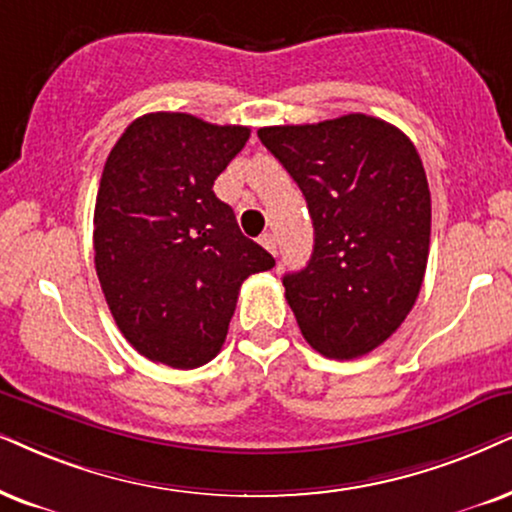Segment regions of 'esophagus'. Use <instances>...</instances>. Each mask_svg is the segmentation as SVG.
I'll use <instances>...</instances> for the list:
<instances>
[{
	"label": "esophagus",
	"mask_w": 512,
	"mask_h": 512,
	"mask_svg": "<svg viewBox=\"0 0 512 512\" xmlns=\"http://www.w3.org/2000/svg\"><path fill=\"white\" fill-rule=\"evenodd\" d=\"M260 245H262V248H267L271 255H276V236L274 234H262Z\"/></svg>",
	"instance_id": "esophagus-1"
}]
</instances>
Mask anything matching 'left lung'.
<instances>
[{
	"label": "left lung",
	"instance_id": "1",
	"mask_svg": "<svg viewBox=\"0 0 512 512\" xmlns=\"http://www.w3.org/2000/svg\"><path fill=\"white\" fill-rule=\"evenodd\" d=\"M307 200L314 252L283 276L304 340L357 359L404 323L430 252V189L416 146L390 122L349 113L257 129Z\"/></svg>",
	"mask_w": 512,
	"mask_h": 512
}]
</instances>
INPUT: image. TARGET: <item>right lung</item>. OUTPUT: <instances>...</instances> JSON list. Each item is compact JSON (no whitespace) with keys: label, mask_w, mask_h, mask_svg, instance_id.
Listing matches in <instances>:
<instances>
[{"label":"right lung","mask_w":512,"mask_h":512,"mask_svg":"<svg viewBox=\"0 0 512 512\" xmlns=\"http://www.w3.org/2000/svg\"><path fill=\"white\" fill-rule=\"evenodd\" d=\"M250 129L148 113L103 165L94 262L120 333L146 359L198 368L217 357L250 274L274 267L212 191Z\"/></svg>","instance_id":"obj_1"}]
</instances>
